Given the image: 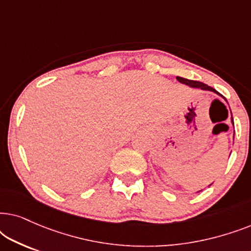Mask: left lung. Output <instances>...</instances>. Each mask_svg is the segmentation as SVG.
I'll list each match as a JSON object with an SVG mask.
<instances>
[{
	"label": "left lung",
	"instance_id": "8db88e82",
	"mask_svg": "<svg viewBox=\"0 0 251 251\" xmlns=\"http://www.w3.org/2000/svg\"><path fill=\"white\" fill-rule=\"evenodd\" d=\"M177 80L179 81L180 83L187 84V85H190V87H192V88H201L202 90H209V91H214V92H216V94L221 95V94H219V92L216 91L214 88L209 87V85L204 84V83H202V82H199V81H193V80H188V78H184V77H179V76H177ZM221 96H222V95H221ZM232 123H233V125H234V122H233V118H232Z\"/></svg>",
	"mask_w": 251,
	"mask_h": 251
}]
</instances>
